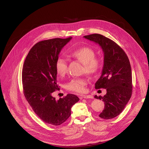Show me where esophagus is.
Returning <instances> with one entry per match:
<instances>
[{"instance_id":"34e87169","label":"esophagus","mask_w":149,"mask_h":149,"mask_svg":"<svg viewBox=\"0 0 149 149\" xmlns=\"http://www.w3.org/2000/svg\"><path fill=\"white\" fill-rule=\"evenodd\" d=\"M82 97L84 98H86V99H87V98H93V97L91 95H82Z\"/></svg>"}]
</instances>
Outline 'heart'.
<instances>
[{
    "instance_id": "b5f03b06",
    "label": "heart",
    "mask_w": 149,
    "mask_h": 149,
    "mask_svg": "<svg viewBox=\"0 0 149 149\" xmlns=\"http://www.w3.org/2000/svg\"><path fill=\"white\" fill-rule=\"evenodd\" d=\"M69 56L75 59L84 64L83 72L88 75H94L97 73L102 67L101 60L95 57L94 51L87 47H82L72 51ZM56 73L61 77L64 76L67 71V63L66 60L61 57L58 58L55 62ZM87 81L84 78H75L71 80L67 84V88L77 93H83L86 88Z\"/></svg>"
}]
</instances>
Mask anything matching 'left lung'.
<instances>
[{
  "mask_svg": "<svg viewBox=\"0 0 149 149\" xmlns=\"http://www.w3.org/2000/svg\"><path fill=\"white\" fill-rule=\"evenodd\" d=\"M84 38L98 44L104 53V65L95 89L105 88L103 97H94L104 102V109L99 115L109 120L118 116L125 108L132 94V73L128 56L123 49L110 39L97 33Z\"/></svg>",
  "mask_w": 149,
  "mask_h": 149,
  "instance_id": "obj_1",
  "label": "left lung"
}]
</instances>
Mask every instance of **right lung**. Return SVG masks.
<instances>
[{
  "instance_id": "right-lung-1",
  "label": "right lung",
  "mask_w": 149,
  "mask_h": 149,
  "mask_svg": "<svg viewBox=\"0 0 149 149\" xmlns=\"http://www.w3.org/2000/svg\"><path fill=\"white\" fill-rule=\"evenodd\" d=\"M72 37L42 40L29 51L22 70L25 97L35 113L44 122L53 125L64 123L71 116L72 105L79 99L69 94L55 100L52 93L59 90L55 62Z\"/></svg>"
}]
</instances>
